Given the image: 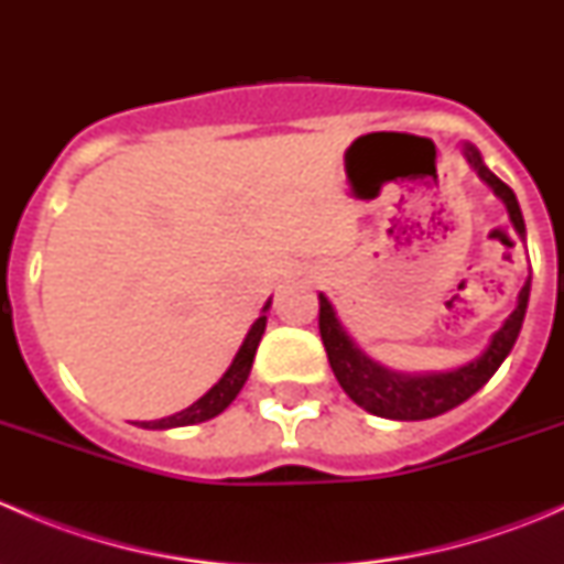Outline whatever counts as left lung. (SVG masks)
Returning <instances> with one entry per match:
<instances>
[{
    "label": "left lung",
    "mask_w": 564,
    "mask_h": 564,
    "mask_svg": "<svg viewBox=\"0 0 564 564\" xmlns=\"http://www.w3.org/2000/svg\"><path fill=\"white\" fill-rule=\"evenodd\" d=\"M466 161L471 163L480 180H486L494 187L499 198L508 207L510 220H513L516 231L521 237H527L524 218H521V207L516 202V193L499 180L497 174L488 172L486 163H482L480 152L471 144L464 147ZM529 303V278L524 289L519 292V305L516 311L505 318L502 327L494 333L491 344L482 351L477 360H471L469 366H460L456 371L447 373H423V377H412V373H398L390 368L379 366L371 357L362 355L357 349L355 340L344 333L340 322L335 318L333 305L327 303L324 294H318V333H322V344L327 349L329 368H333L335 379L344 388L346 395L362 406L366 412L377 414V417L388 420H429L436 414H445L451 409H456L458 403H464L466 398L475 395L488 379L497 373V368L502 366L505 357L513 349L516 338L521 333V324H524Z\"/></svg>",
    "instance_id": "1"
}]
</instances>
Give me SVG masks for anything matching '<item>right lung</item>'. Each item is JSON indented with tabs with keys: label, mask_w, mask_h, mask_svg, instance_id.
Returning a JSON list of instances; mask_svg holds the SVG:
<instances>
[{
	"label": "right lung",
	"mask_w": 564,
	"mask_h": 564,
	"mask_svg": "<svg viewBox=\"0 0 564 564\" xmlns=\"http://www.w3.org/2000/svg\"><path fill=\"white\" fill-rule=\"evenodd\" d=\"M267 308H270V303L264 305V311ZM264 327H267V314H261L253 322V327L248 329L246 340H242L240 351H237V357H235V360H231L229 371H226L224 377H220V382L215 384L213 390L204 392V395L198 398L196 403H191V406L182 409V412L172 414V417L150 420V423H139L141 429H155V431L180 429V425L204 423V420H213L215 414L224 412V409L229 406L231 401H235L237 392L242 390V384H246V379H248V373H250V366H253L256 349H259V340H261V335H264Z\"/></svg>",
	"instance_id": "1"
}]
</instances>
